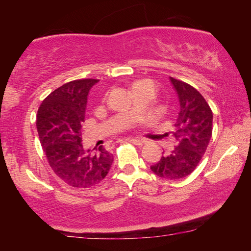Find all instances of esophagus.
<instances>
[{
  "mask_svg": "<svg viewBox=\"0 0 251 251\" xmlns=\"http://www.w3.org/2000/svg\"><path fill=\"white\" fill-rule=\"evenodd\" d=\"M127 141L135 144V145H143L144 144V139H141V138H128Z\"/></svg>",
  "mask_w": 251,
  "mask_h": 251,
  "instance_id": "obj_1",
  "label": "esophagus"
}]
</instances>
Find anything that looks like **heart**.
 <instances>
[{"mask_svg": "<svg viewBox=\"0 0 251 251\" xmlns=\"http://www.w3.org/2000/svg\"><path fill=\"white\" fill-rule=\"evenodd\" d=\"M150 83H151V82H150V80H141V82H136L135 84H134V88H136V87H139V86H142V85H145V84H150Z\"/></svg>", "mask_w": 251, "mask_h": 251, "instance_id": "1", "label": "heart"}]
</instances>
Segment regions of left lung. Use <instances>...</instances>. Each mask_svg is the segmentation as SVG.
Instances as JSON below:
<instances>
[{
	"instance_id": "obj_1",
	"label": "left lung",
	"mask_w": 251,
	"mask_h": 251,
	"mask_svg": "<svg viewBox=\"0 0 251 251\" xmlns=\"http://www.w3.org/2000/svg\"><path fill=\"white\" fill-rule=\"evenodd\" d=\"M169 80L179 100V113L173 131L176 146L151 169L158 177L174 180L192 174L202 158L212 134V112L196 88L174 77Z\"/></svg>"
}]
</instances>
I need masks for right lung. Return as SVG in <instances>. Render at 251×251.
Masks as SVG:
<instances>
[{
	"label": "right lung",
	"mask_w": 251,
	"mask_h": 251,
	"mask_svg": "<svg viewBox=\"0 0 251 251\" xmlns=\"http://www.w3.org/2000/svg\"><path fill=\"white\" fill-rule=\"evenodd\" d=\"M97 82L86 78L66 83L50 93L37 110V131L50 166L73 187L99 184L114 160L103 145L90 150L82 143L87 95Z\"/></svg>",
	"instance_id": "add662e5"
}]
</instances>
